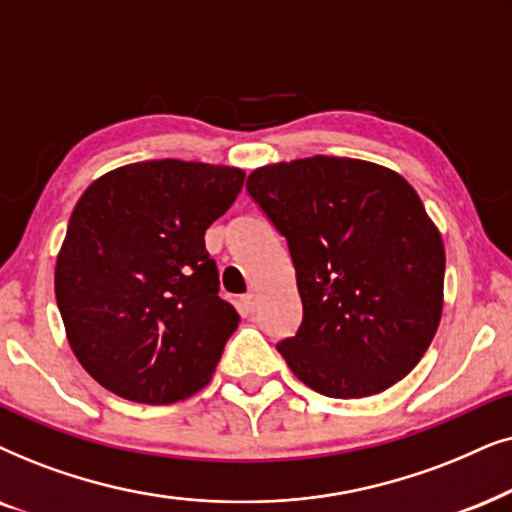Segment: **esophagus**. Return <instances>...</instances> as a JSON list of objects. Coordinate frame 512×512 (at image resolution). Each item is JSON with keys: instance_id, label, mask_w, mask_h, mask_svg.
Masks as SVG:
<instances>
[{"instance_id": "obj_1", "label": "esophagus", "mask_w": 512, "mask_h": 512, "mask_svg": "<svg viewBox=\"0 0 512 512\" xmlns=\"http://www.w3.org/2000/svg\"><path fill=\"white\" fill-rule=\"evenodd\" d=\"M257 304H260V297H257V292H245V295L241 297V306L248 313L255 311Z\"/></svg>"}]
</instances>
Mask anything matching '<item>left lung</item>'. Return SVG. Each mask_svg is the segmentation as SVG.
Here are the masks:
<instances>
[{
  "mask_svg": "<svg viewBox=\"0 0 512 512\" xmlns=\"http://www.w3.org/2000/svg\"><path fill=\"white\" fill-rule=\"evenodd\" d=\"M245 187L295 264L302 325L276 344L292 374L344 400L407 377L445 302V245L410 182L372 161L309 156L255 168Z\"/></svg>",
  "mask_w": 512,
  "mask_h": 512,
  "instance_id": "left-lung-1",
  "label": "left lung"
}]
</instances>
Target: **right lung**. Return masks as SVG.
I'll list each match as a JSON object with an SVG mask.
<instances>
[{"label": "right lung", "mask_w": 512, "mask_h": 512, "mask_svg": "<svg viewBox=\"0 0 512 512\" xmlns=\"http://www.w3.org/2000/svg\"><path fill=\"white\" fill-rule=\"evenodd\" d=\"M245 173L140 161L91 182L56 260V302L81 367L119 398L185 400L213 379L238 313L220 299L206 229Z\"/></svg>", "instance_id": "right-lung-1"}]
</instances>
